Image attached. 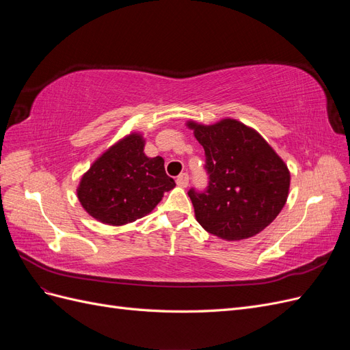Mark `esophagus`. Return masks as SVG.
Instances as JSON below:
<instances>
[{"label": "esophagus", "mask_w": 350, "mask_h": 350, "mask_svg": "<svg viewBox=\"0 0 350 350\" xmlns=\"http://www.w3.org/2000/svg\"><path fill=\"white\" fill-rule=\"evenodd\" d=\"M188 174H181L179 175L178 178H176V184L179 185V187H183V188H185L187 185H188Z\"/></svg>", "instance_id": "34e87169"}]
</instances>
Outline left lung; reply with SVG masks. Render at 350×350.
Here are the masks:
<instances>
[{
    "mask_svg": "<svg viewBox=\"0 0 350 350\" xmlns=\"http://www.w3.org/2000/svg\"><path fill=\"white\" fill-rule=\"evenodd\" d=\"M206 153L210 183L206 193H188L198 224L225 241L256 237L284 207L289 167L252 126L234 118L215 124L188 120Z\"/></svg>",
    "mask_w": 350,
    "mask_h": 350,
    "instance_id": "8db88e82",
    "label": "left lung"
}]
</instances>
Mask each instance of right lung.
<instances>
[{"label":"right lung","instance_id":"1","mask_svg":"<svg viewBox=\"0 0 350 350\" xmlns=\"http://www.w3.org/2000/svg\"><path fill=\"white\" fill-rule=\"evenodd\" d=\"M144 146L140 131L126 134L83 174L77 198L81 207L100 224H133L152 213L163 194L175 188V181L165 172L163 159L146 156Z\"/></svg>","mask_w":350,"mask_h":350}]
</instances>
